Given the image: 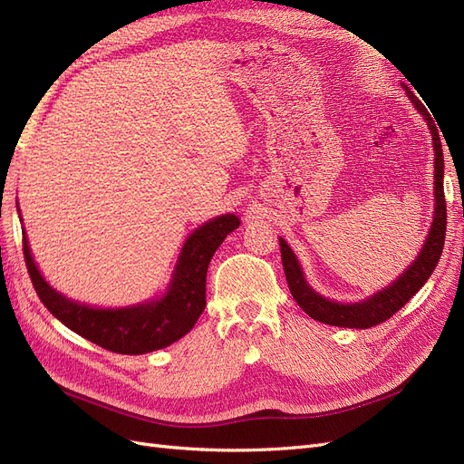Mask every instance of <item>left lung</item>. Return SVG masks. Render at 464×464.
Returning <instances> with one entry per match:
<instances>
[{"instance_id":"8db88e82","label":"left lung","mask_w":464,"mask_h":464,"mask_svg":"<svg viewBox=\"0 0 464 464\" xmlns=\"http://www.w3.org/2000/svg\"><path fill=\"white\" fill-rule=\"evenodd\" d=\"M406 94L411 96L414 106L422 111L426 118L431 139H433V149H435V217L430 236L426 240L424 249L420 251L418 259L411 265V269L401 275L397 283H392L389 288L373 294V296L366 302L360 304H336L327 298L319 296L314 292L304 280L302 269L286 246V242L280 237V257H283V266L286 275V283L290 288V294L294 300L298 302L302 310L310 315L312 319H317L321 323H327V325L334 327H350V329H370L379 325V323L387 321L389 317L395 315L401 307L409 302L414 294L426 285V280L435 271V265H438L443 244H445V228H447V203H445V193H443V150L441 141L438 133V125L433 123L430 111L426 106L418 101L412 94V91L404 85Z\"/></svg>"}]
</instances>
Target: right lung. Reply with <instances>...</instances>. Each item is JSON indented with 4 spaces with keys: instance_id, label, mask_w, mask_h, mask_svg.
<instances>
[{
    "instance_id": "right-lung-1",
    "label": "right lung",
    "mask_w": 464,
    "mask_h": 464,
    "mask_svg": "<svg viewBox=\"0 0 464 464\" xmlns=\"http://www.w3.org/2000/svg\"><path fill=\"white\" fill-rule=\"evenodd\" d=\"M240 227L234 215H224L195 230L181 249L174 280L164 296L125 310H94L55 292L33 261L23 232V254L33 286L48 312L65 327L116 354H145L170 346L188 334L207 304V269L210 257L230 232Z\"/></svg>"
}]
</instances>
